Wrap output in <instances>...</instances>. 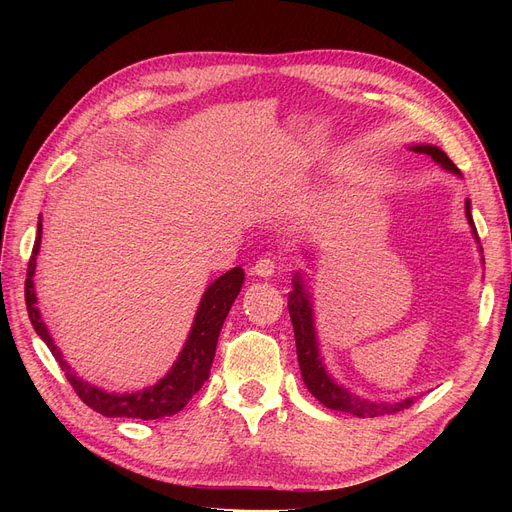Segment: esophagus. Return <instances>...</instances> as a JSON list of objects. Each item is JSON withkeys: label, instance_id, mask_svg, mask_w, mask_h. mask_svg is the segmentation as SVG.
I'll return each mask as SVG.
<instances>
[{"label": "esophagus", "instance_id": "obj_1", "mask_svg": "<svg viewBox=\"0 0 512 512\" xmlns=\"http://www.w3.org/2000/svg\"><path fill=\"white\" fill-rule=\"evenodd\" d=\"M253 276H259V278H270L274 276L276 272V261L270 259V257H261L253 267H251Z\"/></svg>", "mask_w": 512, "mask_h": 512}]
</instances>
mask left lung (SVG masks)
I'll use <instances>...</instances> for the list:
<instances>
[{
  "label": "left lung",
  "instance_id": "obj_1",
  "mask_svg": "<svg viewBox=\"0 0 512 512\" xmlns=\"http://www.w3.org/2000/svg\"><path fill=\"white\" fill-rule=\"evenodd\" d=\"M409 151L429 155L442 170H446L454 176H461V170L456 168L450 161V157L436 145H411ZM465 218L471 226V234L477 242V249H479L481 263H483V249L479 245V236L475 230L469 199H465ZM305 276L307 274H303V272H294V276H292V290L288 292V311H290L292 328H294V340H297V357H299L301 375H303V382L309 388V392L324 407L338 411V413L355 415V417L394 415L402 409H409L417 400V396L400 398V400H367V398L351 392L348 388H344L342 384H338L332 378V373L328 371L324 357H321V351H319L313 299H311V292H309Z\"/></svg>",
  "mask_w": 512,
  "mask_h": 512
}]
</instances>
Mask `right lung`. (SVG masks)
<instances>
[{
	"instance_id": "obj_1",
	"label": "right lung",
	"mask_w": 512,
	"mask_h": 512,
	"mask_svg": "<svg viewBox=\"0 0 512 512\" xmlns=\"http://www.w3.org/2000/svg\"><path fill=\"white\" fill-rule=\"evenodd\" d=\"M41 232L43 224L39 218L37 224V238L33 255L29 261V270H26V282H24V301L26 311H29V319L35 328V332L41 336V340L47 344L51 355L56 357L62 371L66 373L68 382L76 390L78 398L85 402L93 411L105 415V417H130V419H161L170 417L182 411L188 400H191L205 380L209 378V369L215 357V344H218L220 330L224 326V319L238 297V292L245 282V272L242 267H232L230 272L220 276L215 282L207 286L203 292L199 309L195 313L191 332L182 346V351L172 365V369L161 378L157 384L147 386L137 392H105L83 378H78L74 369L64 361L60 348L53 342V338L47 332V326L41 319V311L37 307V292H35V267H37V255L41 249Z\"/></svg>"
}]
</instances>
